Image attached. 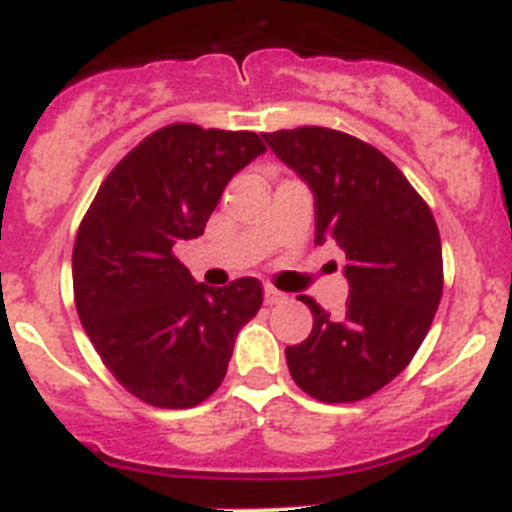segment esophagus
<instances>
[{"instance_id":"esophagus-1","label":"esophagus","mask_w":512,"mask_h":512,"mask_svg":"<svg viewBox=\"0 0 512 512\" xmlns=\"http://www.w3.org/2000/svg\"><path fill=\"white\" fill-rule=\"evenodd\" d=\"M284 300V292H279V289L274 287H264V302L266 305H277V302Z\"/></svg>"}]
</instances>
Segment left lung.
I'll return each mask as SVG.
<instances>
[{"mask_svg": "<svg viewBox=\"0 0 512 512\" xmlns=\"http://www.w3.org/2000/svg\"><path fill=\"white\" fill-rule=\"evenodd\" d=\"M315 194V241L346 253L348 300L330 318L312 297L310 336L287 346L302 392L320 402H359L413 361L443 292L441 235L431 207L374 146L341 130L264 133Z\"/></svg>", "mask_w": 512, "mask_h": 512, "instance_id": "8db88e82", "label": "left lung"}]
</instances>
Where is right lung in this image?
I'll use <instances>...</instances> for the list:
<instances>
[{"label": "right lung", "mask_w": 512, "mask_h": 512, "mask_svg": "<svg viewBox=\"0 0 512 512\" xmlns=\"http://www.w3.org/2000/svg\"><path fill=\"white\" fill-rule=\"evenodd\" d=\"M251 130L174 122L107 174L74 241V302L112 377L153 408H194L223 384L264 289L197 284L174 246L200 238L233 174L264 153Z\"/></svg>", "instance_id": "add662e5"}]
</instances>
